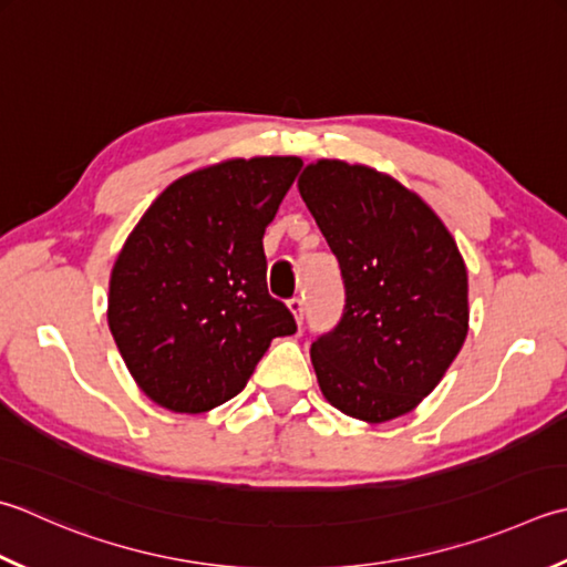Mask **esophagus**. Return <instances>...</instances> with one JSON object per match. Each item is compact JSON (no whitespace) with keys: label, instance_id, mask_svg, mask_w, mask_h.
<instances>
[{"label":"esophagus","instance_id":"esophagus-1","mask_svg":"<svg viewBox=\"0 0 567 567\" xmlns=\"http://www.w3.org/2000/svg\"><path fill=\"white\" fill-rule=\"evenodd\" d=\"M287 307H290V312L295 315V319L299 321V324H302V319H305V299L302 297H292L290 302H287Z\"/></svg>","mask_w":567,"mask_h":567}]
</instances>
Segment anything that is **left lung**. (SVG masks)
Segmentation results:
<instances>
[{
    "label": "left lung",
    "instance_id": "left-lung-1",
    "mask_svg": "<svg viewBox=\"0 0 567 567\" xmlns=\"http://www.w3.org/2000/svg\"><path fill=\"white\" fill-rule=\"evenodd\" d=\"M337 255L343 312L312 343L317 381L341 413L385 423L440 383L467 339V268L427 204L369 166L321 159L299 176Z\"/></svg>",
    "mask_w": 567,
    "mask_h": 567
}]
</instances>
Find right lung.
Masks as SVG:
<instances>
[{"instance_id": "obj_1", "label": "right lung", "mask_w": 567, "mask_h": 567, "mask_svg": "<svg viewBox=\"0 0 567 567\" xmlns=\"http://www.w3.org/2000/svg\"><path fill=\"white\" fill-rule=\"evenodd\" d=\"M299 169L297 157L206 166L166 186L130 233L107 324L154 403L196 415L230 401L270 341L297 331L268 292L262 236Z\"/></svg>"}]
</instances>
